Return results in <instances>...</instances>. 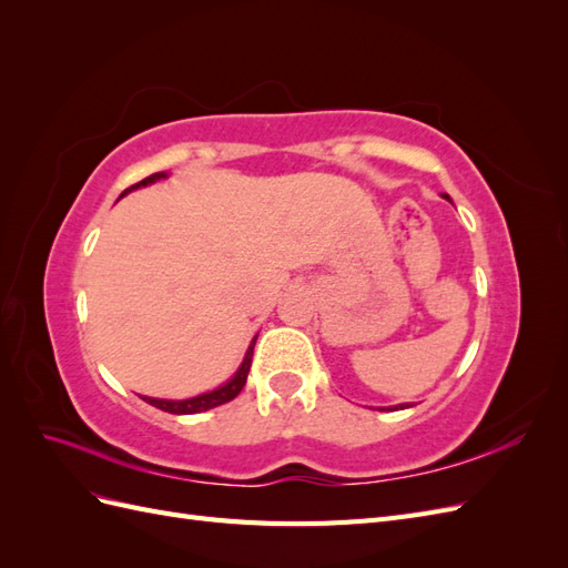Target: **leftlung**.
Segmentation results:
<instances>
[{
    "label": "left lung",
    "mask_w": 568,
    "mask_h": 568,
    "mask_svg": "<svg viewBox=\"0 0 568 568\" xmlns=\"http://www.w3.org/2000/svg\"><path fill=\"white\" fill-rule=\"evenodd\" d=\"M403 407H405V405H398V407H390V409H403ZM407 407H409V405H407Z\"/></svg>",
    "instance_id": "left-lung-1"
}]
</instances>
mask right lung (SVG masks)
I'll return each mask as SVG.
<instances>
[{
  "label": "right lung",
  "instance_id": "1",
  "mask_svg": "<svg viewBox=\"0 0 568 568\" xmlns=\"http://www.w3.org/2000/svg\"><path fill=\"white\" fill-rule=\"evenodd\" d=\"M163 178H168V175H165V173H153V175L144 178L142 182H136V184L128 186L125 192L120 194V199H123L125 194H130L132 189H140V186L153 184V182H159V180H163ZM255 338H257V336H255ZM255 338L251 341V346H248V351H246V357H244L242 367L236 369V374L232 376V379H230L225 386H220V388H215V390H211V393H201V395H196V398H186V400H161V398H144V400H146L149 405H153V407L163 409V412H170V415H196V412L213 409V407H217V405H225V403L234 400L236 395L242 393L244 384H246V376H248V369H251V359H253Z\"/></svg>",
  "mask_w": 568,
  "mask_h": 568
}]
</instances>
